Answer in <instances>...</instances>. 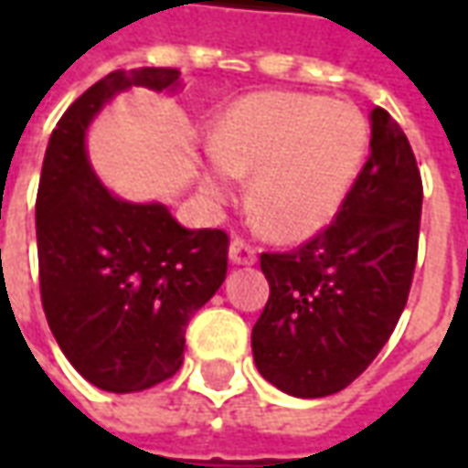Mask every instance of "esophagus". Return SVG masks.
<instances>
[{
    "instance_id": "34e87169",
    "label": "esophagus",
    "mask_w": 468,
    "mask_h": 468,
    "mask_svg": "<svg viewBox=\"0 0 468 468\" xmlns=\"http://www.w3.org/2000/svg\"><path fill=\"white\" fill-rule=\"evenodd\" d=\"M255 248L250 243H245L243 238H235L230 243V261L235 265H253L255 263Z\"/></svg>"
}]
</instances>
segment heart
<instances>
[{"instance_id": "1", "label": "heart", "mask_w": 468, "mask_h": 468, "mask_svg": "<svg viewBox=\"0 0 468 468\" xmlns=\"http://www.w3.org/2000/svg\"><path fill=\"white\" fill-rule=\"evenodd\" d=\"M356 105L305 92H255L225 110L210 134L205 195L223 203L250 177V207L278 240H305L334 223L368 154Z\"/></svg>"}]
</instances>
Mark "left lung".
Masks as SVG:
<instances>
[{"label":"left lung","mask_w":468,"mask_h":468,"mask_svg":"<svg viewBox=\"0 0 468 468\" xmlns=\"http://www.w3.org/2000/svg\"><path fill=\"white\" fill-rule=\"evenodd\" d=\"M421 173L406 134L371 110V154L325 230L291 253H263L271 295L253 325L265 381L298 399L344 391L378 356L411 291Z\"/></svg>","instance_id":"left-lung-1"}]
</instances>
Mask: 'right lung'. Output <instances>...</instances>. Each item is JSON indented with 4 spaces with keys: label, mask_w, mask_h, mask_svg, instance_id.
<instances>
[{
    "label": "right lung",
    "mask_w": 468,
    "mask_h": 468,
    "mask_svg": "<svg viewBox=\"0 0 468 468\" xmlns=\"http://www.w3.org/2000/svg\"><path fill=\"white\" fill-rule=\"evenodd\" d=\"M165 67L117 69L52 130L37 190L39 291L52 335L87 381L144 391L183 366L185 325L228 273V235L187 230L160 203H127L90 167L85 134L117 92L177 87Z\"/></svg>",
    "instance_id": "add662e5"
}]
</instances>
